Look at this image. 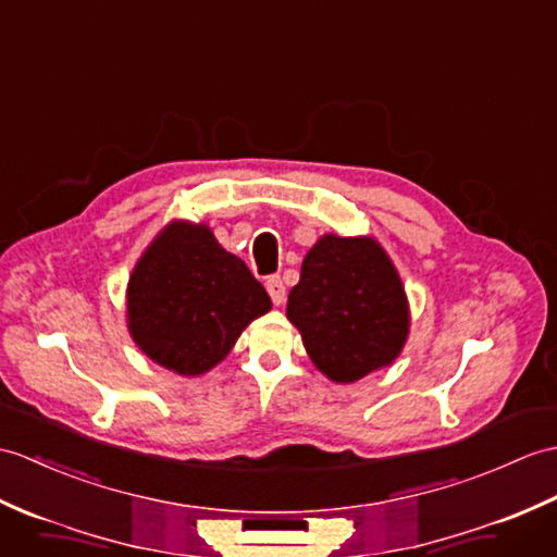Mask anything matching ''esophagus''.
<instances>
[{
    "label": "esophagus",
    "instance_id": "obj_1",
    "mask_svg": "<svg viewBox=\"0 0 557 557\" xmlns=\"http://www.w3.org/2000/svg\"><path fill=\"white\" fill-rule=\"evenodd\" d=\"M265 289L270 294V299H273L275 306L284 304V299H287V289H284V282L280 280V275H273L265 280Z\"/></svg>",
    "mask_w": 557,
    "mask_h": 557
}]
</instances>
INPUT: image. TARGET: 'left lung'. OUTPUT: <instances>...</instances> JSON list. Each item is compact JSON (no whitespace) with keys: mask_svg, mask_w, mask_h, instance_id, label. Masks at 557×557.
I'll use <instances>...</instances> for the list:
<instances>
[{"mask_svg":"<svg viewBox=\"0 0 557 557\" xmlns=\"http://www.w3.org/2000/svg\"><path fill=\"white\" fill-rule=\"evenodd\" d=\"M287 318L315 368L339 384L392 366L410 327L404 284L372 237H320L289 292Z\"/></svg>","mask_w":557,"mask_h":557,"instance_id":"left-lung-1","label":"left lung"}]
</instances>
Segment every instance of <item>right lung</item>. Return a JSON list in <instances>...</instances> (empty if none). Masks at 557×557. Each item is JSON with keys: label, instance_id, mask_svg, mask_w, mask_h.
<instances>
[{"label": "right lung", "instance_id": "right-lung-1", "mask_svg": "<svg viewBox=\"0 0 557 557\" xmlns=\"http://www.w3.org/2000/svg\"><path fill=\"white\" fill-rule=\"evenodd\" d=\"M247 263L220 247L203 223L173 220L127 282V330L153 363L185 377L209 372L242 330L270 310Z\"/></svg>", "mask_w": 557, "mask_h": 557}]
</instances>
